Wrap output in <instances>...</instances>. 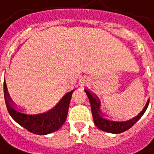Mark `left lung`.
Returning <instances> with one entry per match:
<instances>
[{
  "instance_id": "1",
  "label": "left lung",
  "mask_w": 154,
  "mask_h": 154,
  "mask_svg": "<svg viewBox=\"0 0 154 154\" xmlns=\"http://www.w3.org/2000/svg\"><path fill=\"white\" fill-rule=\"evenodd\" d=\"M85 91H86L89 100H90V103H91L92 116H93V119H94V122L95 124V126L101 131L109 132V133H112V134H119V133L126 131L128 129H130L143 116L144 112L146 111L147 108H148L149 103V100H148L146 105L144 106L143 110L137 116H135V118L127 121L114 122V121L107 119V118L103 117V113L100 109V100L97 97H95L94 94H91L88 90H85Z\"/></svg>"
}]
</instances>
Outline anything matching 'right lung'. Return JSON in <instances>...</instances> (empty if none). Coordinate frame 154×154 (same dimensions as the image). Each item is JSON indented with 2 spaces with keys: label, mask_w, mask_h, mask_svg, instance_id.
<instances>
[{
  "label": "right lung",
  "mask_w": 154,
  "mask_h": 154,
  "mask_svg": "<svg viewBox=\"0 0 154 154\" xmlns=\"http://www.w3.org/2000/svg\"><path fill=\"white\" fill-rule=\"evenodd\" d=\"M68 92L59 103L48 112L39 114H26L14 109V106L4 82V98L6 108L11 118L28 131L36 135H47L56 131L64 124L68 115L72 92Z\"/></svg>",
  "instance_id": "right-lung-1"
}]
</instances>
